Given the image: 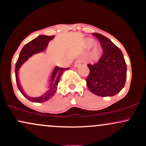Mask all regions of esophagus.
Wrapping results in <instances>:
<instances>
[{
  "mask_svg": "<svg viewBox=\"0 0 146 146\" xmlns=\"http://www.w3.org/2000/svg\"><path fill=\"white\" fill-rule=\"evenodd\" d=\"M81 63H82V60L81 59H78V60H77L75 62V63H74L75 67H78V66H79L80 64H81Z\"/></svg>",
  "mask_w": 146,
  "mask_h": 146,
  "instance_id": "34e87169",
  "label": "esophagus"
}]
</instances>
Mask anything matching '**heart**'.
Segmentation results:
<instances>
[{
	"instance_id": "heart-1",
	"label": "heart",
	"mask_w": 146,
	"mask_h": 146,
	"mask_svg": "<svg viewBox=\"0 0 146 146\" xmlns=\"http://www.w3.org/2000/svg\"><path fill=\"white\" fill-rule=\"evenodd\" d=\"M95 44V42L92 39H87L86 41V45L88 48L92 47L93 46H94ZM101 55V49L100 48L96 46L93 49V51L90 53V58L93 60H98L100 57Z\"/></svg>"
}]
</instances>
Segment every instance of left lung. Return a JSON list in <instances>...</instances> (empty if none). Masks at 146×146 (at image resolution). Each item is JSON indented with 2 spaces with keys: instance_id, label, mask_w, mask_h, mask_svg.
<instances>
[{
  "instance_id": "obj_1",
  "label": "left lung",
  "mask_w": 146,
  "mask_h": 146,
  "mask_svg": "<svg viewBox=\"0 0 146 146\" xmlns=\"http://www.w3.org/2000/svg\"><path fill=\"white\" fill-rule=\"evenodd\" d=\"M100 40L104 54L95 64H88L90 73L86 78L88 88L93 94L100 97L115 95L124 87L127 67L121 50L100 33H94Z\"/></svg>"
}]
</instances>
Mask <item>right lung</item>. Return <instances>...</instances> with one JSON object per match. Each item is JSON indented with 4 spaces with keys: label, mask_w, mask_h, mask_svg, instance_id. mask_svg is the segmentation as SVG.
<instances>
[{
    "label": "right lung",
    "mask_w": 146,
    "mask_h": 146,
    "mask_svg": "<svg viewBox=\"0 0 146 146\" xmlns=\"http://www.w3.org/2000/svg\"><path fill=\"white\" fill-rule=\"evenodd\" d=\"M54 37V36H45V35H40V36H38L35 39H33V40L29 42V43L25 44L23 46V49L21 50V53H20L19 58H18L17 62L16 64L15 74H16V80L18 88L22 94L24 95L28 100L31 102H37V103H42V102L48 101L49 99H51L55 95L57 89H58V82H59L60 76L65 70H67L69 68H60L59 66H55L51 73V77H50L49 84H48L49 86H48L46 91L40 97L32 98V97L28 96L21 86V82H20L19 76H18V72H19L20 68L21 67L22 65L27 60L33 55L44 51L46 48H47L49 41L53 39Z\"/></svg>",
    "instance_id": "add662e5"
}]
</instances>
